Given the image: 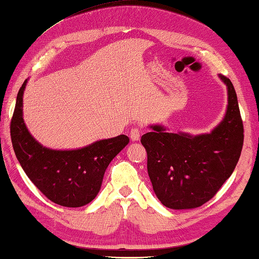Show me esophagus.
<instances>
[{"label":"esophagus","mask_w":259,"mask_h":259,"mask_svg":"<svg viewBox=\"0 0 259 259\" xmlns=\"http://www.w3.org/2000/svg\"><path fill=\"white\" fill-rule=\"evenodd\" d=\"M140 135H141V130L139 127H133L130 132V138L132 141H139Z\"/></svg>","instance_id":"esophagus-1"}]
</instances>
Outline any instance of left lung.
<instances>
[{
	"instance_id": "obj_1",
	"label": "left lung",
	"mask_w": 259,
	"mask_h": 259,
	"mask_svg": "<svg viewBox=\"0 0 259 259\" xmlns=\"http://www.w3.org/2000/svg\"><path fill=\"white\" fill-rule=\"evenodd\" d=\"M227 88V109L210 133H169L150 125L142 135L152 188L163 205L195 209L212 198L234 171L243 146V124L231 80L218 74Z\"/></svg>"
}]
</instances>
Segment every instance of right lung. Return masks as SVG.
Masks as SVG:
<instances>
[{
	"instance_id": "add662e5",
	"label": "right lung",
	"mask_w": 259,
	"mask_h": 259,
	"mask_svg": "<svg viewBox=\"0 0 259 259\" xmlns=\"http://www.w3.org/2000/svg\"><path fill=\"white\" fill-rule=\"evenodd\" d=\"M28 79L17 95L10 133L16 157L24 172L40 192L62 206L88 204L99 194L105 169L128 145L121 134L95 141L78 149L58 150L42 146L34 139L23 118V96Z\"/></svg>"
}]
</instances>
